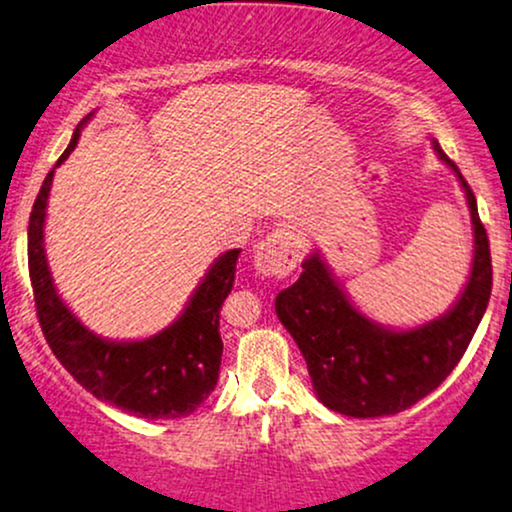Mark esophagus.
Listing matches in <instances>:
<instances>
[{
	"instance_id": "34e87169",
	"label": "esophagus",
	"mask_w": 512,
	"mask_h": 512,
	"mask_svg": "<svg viewBox=\"0 0 512 512\" xmlns=\"http://www.w3.org/2000/svg\"><path fill=\"white\" fill-rule=\"evenodd\" d=\"M301 257V245L289 228H276L255 248L252 264L257 274L272 276V279H286L296 269Z\"/></svg>"
}]
</instances>
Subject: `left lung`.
I'll list each match as a JSON object with an SVG mask.
<instances>
[{"label":"left lung","instance_id":"8db88e82","mask_svg":"<svg viewBox=\"0 0 512 512\" xmlns=\"http://www.w3.org/2000/svg\"><path fill=\"white\" fill-rule=\"evenodd\" d=\"M433 149L460 178L474 223L472 274L448 315L409 332L385 330L351 305L317 252L276 296V315L296 339L317 397L339 414L390 416L431 395L460 363L489 305L491 250L477 197L438 142Z\"/></svg>","mask_w":512,"mask_h":512}]
</instances>
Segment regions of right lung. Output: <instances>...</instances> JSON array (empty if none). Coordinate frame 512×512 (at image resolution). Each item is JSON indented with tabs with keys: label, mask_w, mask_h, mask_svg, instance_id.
<instances>
[{
	"label": "right lung",
	"mask_w": 512,
	"mask_h": 512,
	"mask_svg": "<svg viewBox=\"0 0 512 512\" xmlns=\"http://www.w3.org/2000/svg\"><path fill=\"white\" fill-rule=\"evenodd\" d=\"M93 115V113H91ZM88 115V117H91ZM86 117V120H88ZM84 120V122H86ZM81 122V125H84ZM76 127L57 166L74 151ZM50 170L35 197L28 223V272L35 310L52 354L79 385L103 402L142 419H180L192 414L214 392L219 380L223 342L219 332L221 305L233 289L240 250H228L211 264L209 274L173 325L144 342H108L88 332L57 296L45 260L43 226L52 185Z\"/></svg>",
	"instance_id": "obj_1"
}]
</instances>
